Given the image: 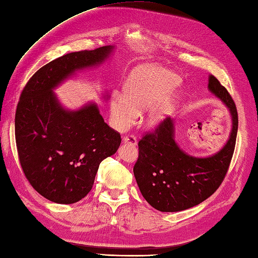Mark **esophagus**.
Returning a JSON list of instances; mask_svg holds the SVG:
<instances>
[{"label": "esophagus", "mask_w": 258, "mask_h": 258, "mask_svg": "<svg viewBox=\"0 0 258 258\" xmlns=\"http://www.w3.org/2000/svg\"><path fill=\"white\" fill-rule=\"evenodd\" d=\"M123 142L125 144H130V145H137L138 141H137V138L134 137V135H125L123 137Z\"/></svg>", "instance_id": "esophagus-1"}]
</instances>
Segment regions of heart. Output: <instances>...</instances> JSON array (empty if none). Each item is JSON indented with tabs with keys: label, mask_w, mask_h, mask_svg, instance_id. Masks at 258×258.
Returning <instances> with one entry per match:
<instances>
[{
	"label": "heart",
	"mask_w": 258,
	"mask_h": 258,
	"mask_svg": "<svg viewBox=\"0 0 258 258\" xmlns=\"http://www.w3.org/2000/svg\"><path fill=\"white\" fill-rule=\"evenodd\" d=\"M180 81L178 74L167 68L144 64L134 70L123 87V95H116L110 102V115L118 128L132 123L138 113L149 106L144 120L156 126L174 113L182 97L175 87Z\"/></svg>",
	"instance_id": "b5f03b06"
}]
</instances>
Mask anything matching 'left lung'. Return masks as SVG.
Returning <instances> with one entry per match:
<instances>
[{
    "label": "left lung",
    "instance_id": "left-lung-1",
    "mask_svg": "<svg viewBox=\"0 0 258 258\" xmlns=\"http://www.w3.org/2000/svg\"><path fill=\"white\" fill-rule=\"evenodd\" d=\"M209 90L228 107L232 119L230 137L219 152L207 158L185 153L175 141L170 117L139 141L135 179L145 201L161 212H178L202 203L226 177L236 145L237 108L227 89L213 76L209 77Z\"/></svg>",
    "mask_w": 258,
    "mask_h": 258
}]
</instances>
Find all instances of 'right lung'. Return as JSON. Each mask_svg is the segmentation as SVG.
<instances>
[{
  "label": "right lung",
  "mask_w": 258,
  "mask_h": 258,
  "mask_svg": "<svg viewBox=\"0 0 258 258\" xmlns=\"http://www.w3.org/2000/svg\"><path fill=\"white\" fill-rule=\"evenodd\" d=\"M113 49L104 46L60 56L40 68L21 92L15 121L19 160L30 185L54 203L82 200L100 162L113 156L121 139L95 102L65 109L53 90L79 70L104 63Z\"/></svg>",
  "instance_id": "obj_1"
}]
</instances>
